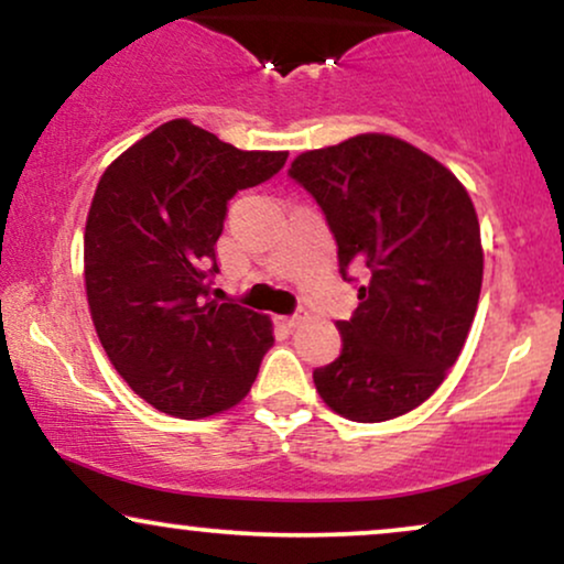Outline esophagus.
Returning <instances> with one entry per match:
<instances>
[{"label": "esophagus", "mask_w": 564, "mask_h": 564, "mask_svg": "<svg viewBox=\"0 0 564 564\" xmlns=\"http://www.w3.org/2000/svg\"><path fill=\"white\" fill-rule=\"evenodd\" d=\"M304 318H307V313H302V310H300V313L289 315V318H286V326H289V328H296Z\"/></svg>", "instance_id": "1"}]
</instances>
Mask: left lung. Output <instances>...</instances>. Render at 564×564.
Returning a JSON list of instances; mask_svg holds the SVG:
<instances>
[{"mask_svg":"<svg viewBox=\"0 0 564 564\" xmlns=\"http://www.w3.org/2000/svg\"><path fill=\"white\" fill-rule=\"evenodd\" d=\"M289 177L326 215L339 273L366 268L341 352L315 368L323 403L349 422L403 416L462 355L482 286L480 223L440 161L390 134H358L294 159Z\"/></svg>","mask_w":564,"mask_h":564,"instance_id":"1","label":"left lung"}]
</instances>
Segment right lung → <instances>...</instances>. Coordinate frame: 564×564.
<instances>
[{"mask_svg":"<svg viewBox=\"0 0 564 564\" xmlns=\"http://www.w3.org/2000/svg\"><path fill=\"white\" fill-rule=\"evenodd\" d=\"M286 159L174 119L97 183L84 230L89 313L119 377L161 413L204 419L241 403L273 347L268 315L217 302L212 278L228 200Z\"/></svg>","mask_w":564,"mask_h":564,"instance_id":"right-lung-1","label":"right lung"}]
</instances>
